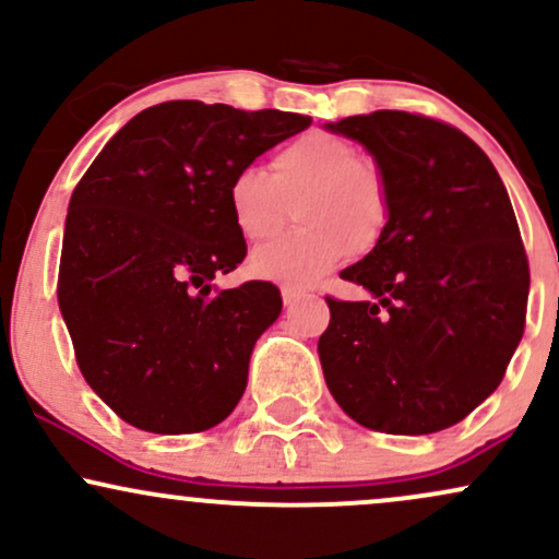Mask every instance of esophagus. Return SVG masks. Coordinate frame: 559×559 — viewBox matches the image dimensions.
I'll return each instance as SVG.
<instances>
[{"label": "esophagus", "mask_w": 559, "mask_h": 559, "mask_svg": "<svg viewBox=\"0 0 559 559\" xmlns=\"http://www.w3.org/2000/svg\"><path fill=\"white\" fill-rule=\"evenodd\" d=\"M281 297H284L286 307H294L297 301L305 299V292H299V288H294V286H284L281 288Z\"/></svg>", "instance_id": "34e87169"}]
</instances>
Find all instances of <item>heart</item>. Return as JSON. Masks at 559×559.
I'll list each match as a JSON object with an SVG mask.
<instances>
[{
    "instance_id": "1",
    "label": "heart",
    "mask_w": 559,
    "mask_h": 559,
    "mask_svg": "<svg viewBox=\"0 0 559 559\" xmlns=\"http://www.w3.org/2000/svg\"><path fill=\"white\" fill-rule=\"evenodd\" d=\"M226 204L241 239L278 236L297 213L299 228L258 249L254 275L294 286L316 284L346 254L373 252L391 221V186L373 157L349 139L310 131L273 152L267 176L243 168L228 181Z\"/></svg>"
}]
</instances>
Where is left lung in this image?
Returning <instances> with one entry per match:
<instances>
[{
  "label": "left lung",
  "mask_w": 559,
  "mask_h": 559,
  "mask_svg": "<svg viewBox=\"0 0 559 559\" xmlns=\"http://www.w3.org/2000/svg\"><path fill=\"white\" fill-rule=\"evenodd\" d=\"M331 131L386 173L391 221L342 271L373 299L325 297V383L365 428L444 431L502 383L523 338L531 273L510 197L486 152L444 120L378 110Z\"/></svg>",
  "instance_id": "obj_1"
}]
</instances>
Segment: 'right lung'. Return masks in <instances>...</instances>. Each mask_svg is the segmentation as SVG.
<instances>
[{"instance_id":"right-lung-1","label":"right lung","mask_w":559,"mask_h":559,"mask_svg":"<svg viewBox=\"0 0 559 559\" xmlns=\"http://www.w3.org/2000/svg\"><path fill=\"white\" fill-rule=\"evenodd\" d=\"M312 120L173 99L107 141L70 197L57 299L83 378L150 433L226 420L252 346L281 316L267 281L210 292L247 258L228 181Z\"/></svg>"}]
</instances>
